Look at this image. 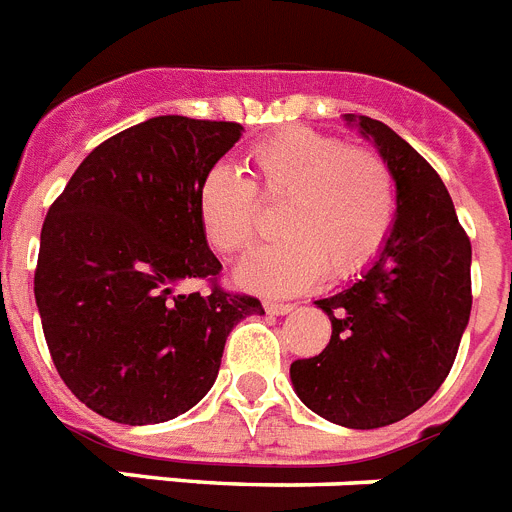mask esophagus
I'll return each instance as SVG.
<instances>
[{"instance_id":"1","label":"esophagus","mask_w":512,"mask_h":512,"mask_svg":"<svg viewBox=\"0 0 512 512\" xmlns=\"http://www.w3.org/2000/svg\"><path fill=\"white\" fill-rule=\"evenodd\" d=\"M291 309H294V304L289 302H265V312L268 315H289Z\"/></svg>"}]
</instances>
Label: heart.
I'll return each instance as SVG.
<instances>
[{
	"label": "heart",
	"mask_w": 512,
	"mask_h": 512,
	"mask_svg": "<svg viewBox=\"0 0 512 512\" xmlns=\"http://www.w3.org/2000/svg\"><path fill=\"white\" fill-rule=\"evenodd\" d=\"M249 179L216 163L197 187V221L223 255H242L260 234L263 205H281V239L244 260L236 278L263 294H294L325 273L351 281L375 263L393 231L395 176L380 150L286 127L249 145Z\"/></svg>",
	"instance_id": "heart-1"
}]
</instances>
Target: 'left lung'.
I'll list each match as a JSON object with an SVG mask.
<instances>
[{
	"label": "left lung",
	"mask_w": 512,
	"mask_h": 512,
	"mask_svg": "<svg viewBox=\"0 0 512 512\" xmlns=\"http://www.w3.org/2000/svg\"><path fill=\"white\" fill-rule=\"evenodd\" d=\"M359 130L393 169L398 216L362 281L315 302L333 333L291 364V382L322 419L377 429L422 409L453 367L471 315V239L440 174L401 135L369 117Z\"/></svg>",
	"instance_id": "8db88e82"
}]
</instances>
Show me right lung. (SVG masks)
<instances>
[{"label":"right lung","instance_id":"1","mask_svg":"<svg viewBox=\"0 0 512 512\" xmlns=\"http://www.w3.org/2000/svg\"><path fill=\"white\" fill-rule=\"evenodd\" d=\"M242 124L153 117L103 140L51 203L36 304L64 385L119 424L190 411L216 382L231 328L260 299L221 289L197 187ZM209 289L184 295V280Z\"/></svg>","mask_w":512,"mask_h":512}]
</instances>
